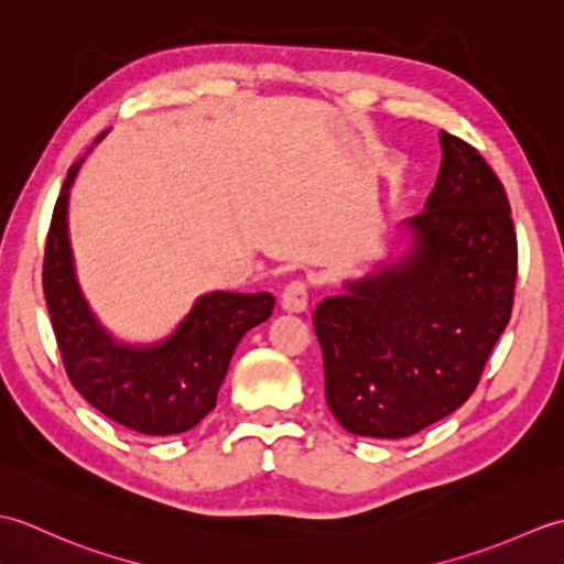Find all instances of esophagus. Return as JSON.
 Returning a JSON list of instances; mask_svg holds the SVG:
<instances>
[{"label": "esophagus", "mask_w": 564, "mask_h": 564, "mask_svg": "<svg viewBox=\"0 0 564 564\" xmlns=\"http://www.w3.org/2000/svg\"><path fill=\"white\" fill-rule=\"evenodd\" d=\"M310 303V283L303 279H293L285 283L281 293V307L289 310V313H303Z\"/></svg>", "instance_id": "1"}]
</instances>
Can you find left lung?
<instances>
[{
  "label": "left lung",
  "instance_id": "1",
  "mask_svg": "<svg viewBox=\"0 0 564 564\" xmlns=\"http://www.w3.org/2000/svg\"><path fill=\"white\" fill-rule=\"evenodd\" d=\"M441 170L406 220L414 249L313 315L325 398L358 436L404 438L470 398L511 317L519 247L507 191L465 140L441 130Z\"/></svg>",
  "mask_w": 564,
  "mask_h": 564
}]
</instances>
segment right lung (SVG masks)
<instances>
[{
    "instance_id": "1",
    "label": "right lung",
    "mask_w": 564,
    "mask_h": 564,
    "mask_svg": "<svg viewBox=\"0 0 564 564\" xmlns=\"http://www.w3.org/2000/svg\"><path fill=\"white\" fill-rule=\"evenodd\" d=\"M101 133L97 140H101ZM84 160L69 166L45 239L43 293L67 378L101 414L148 436H172L206 416L245 334L271 315V293L203 295L170 339L133 349L116 344L77 289L67 239V191Z\"/></svg>"
}]
</instances>
